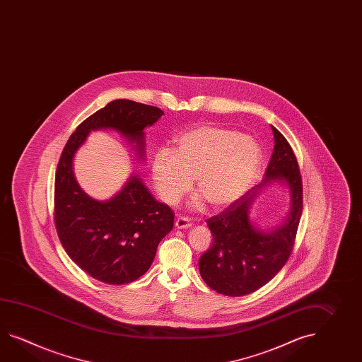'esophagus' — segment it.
Wrapping results in <instances>:
<instances>
[{"mask_svg": "<svg viewBox=\"0 0 362 362\" xmlns=\"http://www.w3.org/2000/svg\"><path fill=\"white\" fill-rule=\"evenodd\" d=\"M191 226H192V222L187 217H177V219H175V227L179 228V230L188 228V227H191Z\"/></svg>", "mask_w": 362, "mask_h": 362, "instance_id": "esophagus-1", "label": "esophagus"}]
</instances>
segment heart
<instances>
[{
	"label": "heart",
	"instance_id": "obj_1",
	"mask_svg": "<svg viewBox=\"0 0 362 362\" xmlns=\"http://www.w3.org/2000/svg\"><path fill=\"white\" fill-rule=\"evenodd\" d=\"M175 152L154 153L152 179L162 200L177 205L196 187L214 209H225L248 191L257 174L261 151L257 141L235 129L201 124L175 140Z\"/></svg>",
	"mask_w": 362,
	"mask_h": 362
}]
</instances>
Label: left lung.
Masks as SVG:
<instances>
[{
	"label": "left lung",
	"instance_id": "8db88e82",
	"mask_svg": "<svg viewBox=\"0 0 362 362\" xmlns=\"http://www.w3.org/2000/svg\"><path fill=\"white\" fill-rule=\"evenodd\" d=\"M272 129L275 145L264 180L206 221L213 244L201 256V278L226 296H244L265 286L281 272L293 250L303 213L301 174L288 141L274 126ZM273 181L288 185L291 209L279 228L261 232L251 223L249 208L257 191Z\"/></svg>",
	"mask_w": 362,
	"mask_h": 362
}]
</instances>
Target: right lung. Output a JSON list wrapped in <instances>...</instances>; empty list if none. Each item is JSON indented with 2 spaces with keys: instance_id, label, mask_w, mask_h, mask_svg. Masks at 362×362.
<instances>
[{
  "instance_id": "add662e5",
  "label": "right lung",
  "mask_w": 362,
  "mask_h": 362,
  "mask_svg": "<svg viewBox=\"0 0 362 362\" xmlns=\"http://www.w3.org/2000/svg\"><path fill=\"white\" fill-rule=\"evenodd\" d=\"M161 109L131 100H114L81 122L64 145L54 183V223L69 257L106 284L136 281L152 265L160 241L173 230L174 211L158 202L134 174L107 201L92 199L74 177L73 160L92 129H112L144 158V129Z\"/></svg>"
}]
</instances>
